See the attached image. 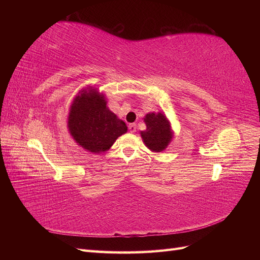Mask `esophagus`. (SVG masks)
Segmentation results:
<instances>
[{
	"label": "esophagus",
	"instance_id": "esophagus-1",
	"mask_svg": "<svg viewBox=\"0 0 260 260\" xmlns=\"http://www.w3.org/2000/svg\"><path fill=\"white\" fill-rule=\"evenodd\" d=\"M129 131L131 133H135L137 131V124L136 123H130L129 124Z\"/></svg>",
	"mask_w": 260,
	"mask_h": 260
}]
</instances>
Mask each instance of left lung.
I'll return each instance as SVG.
<instances>
[{"instance_id": "8db88e82", "label": "left lung", "mask_w": 260, "mask_h": 260, "mask_svg": "<svg viewBox=\"0 0 260 260\" xmlns=\"http://www.w3.org/2000/svg\"><path fill=\"white\" fill-rule=\"evenodd\" d=\"M143 119L146 129L140 131V135L145 146L154 153L165 151L174 139V130L166 115L162 112L147 113Z\"/></svg>"}]
</instances>
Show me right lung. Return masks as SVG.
Here are the masks:
<instances>
[{"label": "right lung", "instance_id": "1", "mask_svg": "<svg viewBox=\"0 0 260 260\" xmlns=\"http://www.w3.org/2000/svg\"><path fill=\"white\" fill-rule=\"evenodd\" d=\"M105 93L88 85L82 88L69 108L67 128L75 142L92 154L105 153L127 133V124L107 107Z\"/></svg>", "mask_w": 260, "mask_h": 260}]
</instances>
